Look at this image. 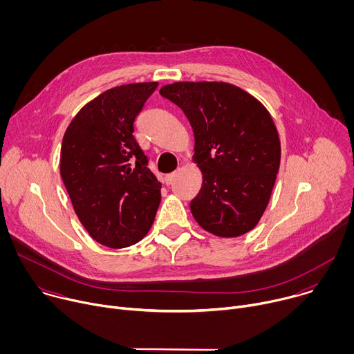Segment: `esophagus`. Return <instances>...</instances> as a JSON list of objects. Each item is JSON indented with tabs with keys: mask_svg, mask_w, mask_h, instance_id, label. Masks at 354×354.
I'll use <instances>...</instances> for the list:
<instances>
[{
	"mask_svg": "<svg viewBox=\"0 0 354 354\" xmlns=\"http://www.w3.org/2000/svg\"><path fill=\"white\" fill-rule=\"evenodd\" d=\"M174 179H175V174H168V175H165V178H164V180H165L167 185H171V183L174 182Z\"/></svg>",
	"mask_w": 354,
	"mask_h": 354,
	"instance_id": "1",
	"label": "esophagus"
}]
</instances>
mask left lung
Instances as JSON below:
<instances>
[{
  "mask_svg": "<svg viewBox=\"0 0 354 354\" xmlns=\"http://www.w3.org/2000/svg\"><path fill=\"white\" fill-rule=\"evenodd\" d=\"M160 93L186 115L193 161L203 175L190 210L201 228L239 236L259 223L280 167V140L268 109L227 82H175Z\"/></svg>",
  "mask_w": 354,
  "mask_h": 354,
  "instance_id": "8db88e82",
  "label": "left lung"
}]
</instances>
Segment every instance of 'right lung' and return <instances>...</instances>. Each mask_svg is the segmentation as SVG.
<instances>
[{"label":"right lung","mask_w":354,"mask_h":354,"mask_svg":"<svg viewBox=\"0 0 354 354\" xmlns=\"http://www.w3.org/2000/svg\"><path fill=\"white\" fill-rule=\"evenodd\" d=\"M158 82L115 86L88 102L68 124L60 174L89 235L119 249L141 241L154 223L161 183L134 138V120Z\"/></svg>","instance_id":"add662e5"}]
</instances>
